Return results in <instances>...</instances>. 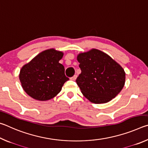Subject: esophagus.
<instances>
[{
  "mask_svg": "<svg viewBox=\"0 0 148 148\" xmlns=\"http://www.w3.org/2000/svg\"><path fill=\"white\" fill-rule=\"evenodd\" d=\"M76 78H77V76H76V75H74V76H73L72 77H71V79L74 81V80L76 79Z\"/></svg>",
  "mask_w": 148,
  "mask_h": 148,
  "instance_id": "1",
  "label": "esophagus"
}]
</instances>
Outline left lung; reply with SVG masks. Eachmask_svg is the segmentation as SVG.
<instances>
[{"label": "left lung", "mask_w": 148, "mask_h": 148, "mask_svg": "<svg viewBox=\"0 0 148 148\" xmlns=\"http://www.w3.org/2000/svg\"><path fill=\"white\" fill-rule=\"evenodd\" d=\"M82 72L76 84L84 97L92 103L102 104L116 97L124 87L123 69L108 55L97 49L77 57Z\"/></svg>", "instance_id": "left-lung-1"}]
</instances>
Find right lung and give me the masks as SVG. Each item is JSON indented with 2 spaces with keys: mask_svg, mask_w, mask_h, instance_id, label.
<instances>
[{
  "mask_svg": "<svg viewBox=\"0 0 148 148\" xmlns=\"http://www.w3.org/2000/svg\"><path fill=\"white\" fill-rule=\"evenodd\" d=\"M63 53L55 49L43 51L22 67L19 80L25 91L34 99L48 101L61 91L69 79L59 61Z\"/></svg>",
  "mask_w": 148,
  "mask_h": 148,
  "instance_id": "add662e5",
  "label": "right lung"
}]
</instances>
